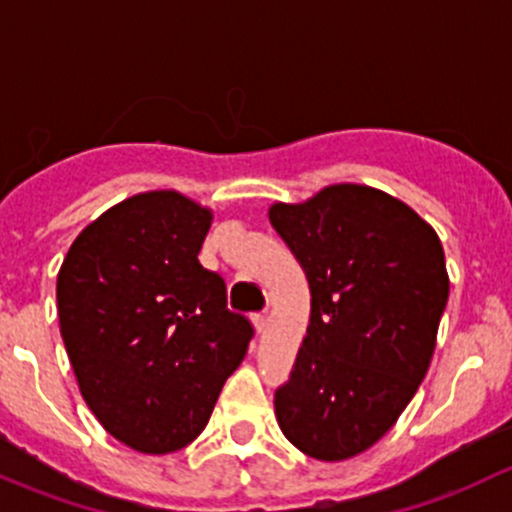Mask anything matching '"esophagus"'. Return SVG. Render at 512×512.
Masks as SVG:
<instances>
[{
	"label": "esophagus",
	"mask_w": 512,
	"mask_h": 512,
	"mask_svg": "<svg viewBox=\"0 0 512 512\" xmlns=\"http://www.w3.org/2000/svg\"><path fill=\"white\" fill-rule=\"evenodd\" d=\"M254 328H256V333H263V330H266V313L254 315Z\"/></svg>",
	"instance_id": "obj_1"
}]
</instances>
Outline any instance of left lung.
Returning <instances> with one entry per match:
<instances>
[{
    "mask_svg": "<svg viewBox=\"0 0 512 512\" xmlns=\"http://www.w3.org/2000/svg\"><path fill=\"white\" fill-rule=\"evenodd\" d=\"M273 229L303 266L310 323L276 419L318 461L377 444L429 370L449 300L444 246L414 209L365 184L276 202Z\"/></svg>",
    "mask_w": 512,
    "mask_h": 512,
    "instance_id": "obj_1",
    "label": "left lung"
}]
</instances>
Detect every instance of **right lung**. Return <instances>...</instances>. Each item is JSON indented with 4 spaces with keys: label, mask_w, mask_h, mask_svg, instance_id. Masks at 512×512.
I'll list each match as a JSON object with an SVG mask.
<instances>
[{
    "label": "right lung",
    "mask_w": 512,
    "mask_h": 512,
    "mask_svg": "<svg viewBox=\"0 0 512 512\" xmlns=\"http://www.w3.org/2000/svg\"><path fill=\"white\" fill-rule=\"evenodd\" d=\"M212 212L172 189L142 192L88 224L56 281L61 337L83 399L130 449L197 439L241 365L254 325L226 308L199 263Z\"/></svg>",
    "instance_id": "right-lung-1"
}]
</instances>
